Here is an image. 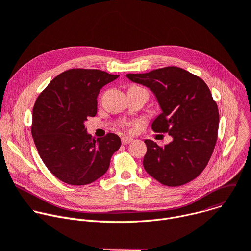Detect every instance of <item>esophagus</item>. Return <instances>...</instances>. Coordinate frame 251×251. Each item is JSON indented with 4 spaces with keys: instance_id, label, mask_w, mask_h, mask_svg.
<instances>
[{
    "instance_id": "esophagus-1",
    "label": "esophagus",
    "mask_w": 251,
    "mask_h": 251,
    "mask_svg": "<svg viewBox=\"0 0 251 251\" xmlns=\"http://www.w3.org/2000/svg\"><path fill=\"white\" fill-rule=\"evenodd\" d=\"M121 141H122V144H123V145H127V144H129L130 142H132L133 139H132V138H129V137H123V138L121 139Z\"/></svg>"
}]
</instances>
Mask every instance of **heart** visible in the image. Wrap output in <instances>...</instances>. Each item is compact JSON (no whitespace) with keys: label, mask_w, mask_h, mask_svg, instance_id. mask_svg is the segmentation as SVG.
<instances>
[{"label":"heart","mask_w":251,"mask_h":251,"mask_svg":"<svg viewBox=\"0 0 251 251\" xmlns=\"http://www.w3.org/2000/svg\"><path fill=\"white\" fill-rule=\"evenodd\" d=\"M133 87H137V86H133Z\"/></svg>","instance_id":"heart-1"}]
</instances>
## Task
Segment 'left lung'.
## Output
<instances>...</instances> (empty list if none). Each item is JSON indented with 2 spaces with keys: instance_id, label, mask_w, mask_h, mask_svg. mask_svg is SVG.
<instances>
[{
  "instance_id": "left-lung-1",
  "label": "left lung",
  "mask_w": 251,
  "mask_h": 251,
  "mask_svg": "<svg viewBox=\"0 0 251 251\" xmlns=\"http://www.w3.org/2000/svg\"><path fill=\"white\" fill-rule=\"evenodd\" d=\"M126 76L152 91L162 112L151 127L173 138L164 147L144 141L146 172L166 186L188 183L206 167L217 140L219 113L208 86L174 66Z\"/></svg>"
}]
</instances>
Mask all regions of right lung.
Segmentation results:
<instances>
[{
  "label": "right lung",
  "mask_w": 251,
  "mask_h": 251,
  "mask_svg": "<svg viewBox=\"0 0 251 251\" xmlns=\"http://www.w3.org/2000/svg\"><path fill=\"white\" fill-rule=\"evenodd\" d=\"M118 77L97 69L67 70L36 100L32 122L35 145L44 164L67 184L86 185L103 176L121 146L118 135L109 133L95 140L85 127V121L97 114L100 90Z\"/></svg>",
  "instance_id": "right-lung-1"
}]
</instances>
